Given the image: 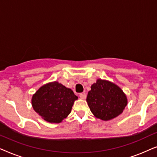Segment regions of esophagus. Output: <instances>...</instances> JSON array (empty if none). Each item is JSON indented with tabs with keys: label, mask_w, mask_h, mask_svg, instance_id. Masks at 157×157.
Here are the masks:
<instances>
[{
	"label": "esophagus",
	"mask_w": 157,
	"mask_h": 157,
	"mask_svg": "<svg viewBox=\"0 0 157 157\" xmlns=\"http://www.w3.org/2000/svg\"><path fill=\"white\" fill-rule=\"evenodd\" d=\"M79 96H80V98L81 99H86V94L85 93H82V94H79Z\"/></svg>",
	"instance_id": "esophagus-1"
}]
</instances>
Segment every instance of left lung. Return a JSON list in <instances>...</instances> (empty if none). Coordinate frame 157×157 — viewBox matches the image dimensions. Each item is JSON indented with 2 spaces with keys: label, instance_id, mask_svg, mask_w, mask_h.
<instances>
[{
  "label": "left lung",
  "instance_id": "left-lung-1",
  "mask_svg": "<svg viewBox=\"0 0 157 157\" xmlns=\"http://www.w3.org/2000/svg\"><path fill=\"white\" fill-rule=\"evenodd\" d=\"M86 101L94 117L103 121L117 117L128 104L126 95L119 86L101 78L91 85Z\"/></svg>",
  "mask_w": 157,
  "mask_h": 157
}]
</instances>
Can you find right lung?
Here are the masks:
<instances>
[{"mask_svg": "<svg viewBox=\"0 0 157 157\" xmlns=\"http://www.w3.org/2000/svg\"><path fill=\"white\" fill-rule=\"evenodd\" d=\"M78 99L71 89L58 81L43 85L33 94L31 104L36 113L49 123L59 124L69 115Z\"/></svg>", "mask_w": 157, "mask_h": 157, "instance_id": "add662e5", "label": "right lung"}]
</instances>
